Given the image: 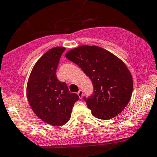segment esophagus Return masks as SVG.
<instances>
[{"label": "esophagus", "mask_w": 157, "mask_h": 157, "mask_svg": "<svg viewBox=\"0 0 157 157\" xmlns=\"http://www.w3.org/2000/svg\"><path fill=\"white\" fill-rule=\"evenodd\" d=\"M77 94H78V96H79V97H80V99H82V95H83V93H82V90H79V91L78 92H77Z\"/></svg>", "instance_id": "esophagus-1"}]
</instances>
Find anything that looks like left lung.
I'll return each instance as SVG.
<instances>
[{
	"instance_id": "8db88e82",
	"label": "left lung",
	"mask_w": 157,
	"mask_h": 157,
	"mask_svg": "<svg viewBox=\"0 0 157 157\" xmlns=\"http://www.w3.org/2000/svg\"><path fill=\"white\" fill-rule=\"evenodd\" d=\"M66 57L92 82L93 94L84 100L94 117L109 120L122 112L131 100L133 80L120 59L101 47L86 45L68 51Z\"/></svg>"
}]
</instances>
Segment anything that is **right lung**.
Here are the masks:
<instances>
[{"label": "right lung", "instance_id": "1", "mask_svg": "<svg viewBox=\"0 0 157 157\" xmlns=\"http://www.w3.org/2000/svg\"><path fill=\"white\" fill-rule=\"evenodd\" d=\"M64 47L46 52L37 61L27 83L26 94L32 109L43 121L51 125H63L71 118L72 108L79 100L66 82L57 78V68Z\"/></svg>", "mask_w": 157, "mask_h": 157}]
</instances>
